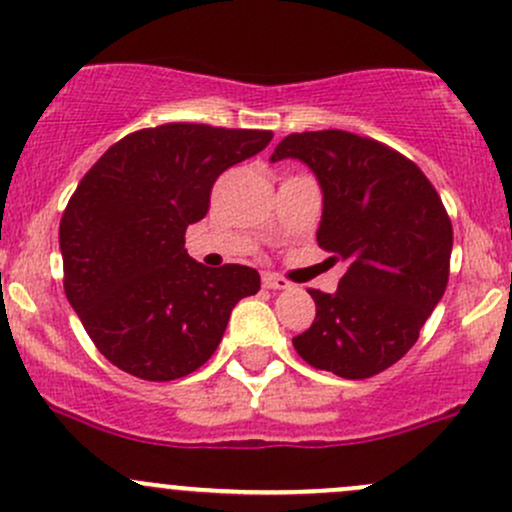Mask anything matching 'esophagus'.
Instances as JSON below:
<instances>
[{
	"label": "esophagus",
	"instance_id": "esophagus-1",
	"mask_svg": "<svg viewBox=\"0 0 512 512\" xmlns=\"http://www.w3.org/2000/svg\"><path fill=\"white\" fill-rule=\"evenodd\" d=\"M262 284H265V289L272 291H284L291 286L284 277H279V274H265V277H262Z\"/></svg>",
	"mask_w": 512,
	"mask_h": 512
}]
</instances>
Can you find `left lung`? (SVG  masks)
<instances>
[{"mask_svg": "<svg viewBox=\"0 0 512 512\" xmlns=\"http://www.w3.org/2000/svg\"><path fill=\"white\" fill-rule=\"evenodd\" d=\"M286 157L316 174L318 245L347 265L338 291H308L316 320L294 347L311 367L367 379L411 350L445 294L452 223L418 165L376 140L291 133L269 160Z\"/></svg>", "mask_w": 512, "mask_h": 512, "instance_id": "1", "label": "left lung"}]
</instances>
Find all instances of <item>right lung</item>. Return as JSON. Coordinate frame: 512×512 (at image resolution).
I'll return each instance as SVG.
<instances>
[{"mask_svg":"<svg viewBox=\"0 0 512 512\" xmlns=\"http://www.w3.org/2000/svg\"><path fill=\"white\" fill-rule=\"evenodd\" d=\"M272 131L165 123L121 138L77 184L60 221L65 296L97 350L148 381L192 374L230 311L260 291L257 269H211L184 250L218 174L267 148Z\"/></svg>","mask_w":512,"mask_h":512,"instance_id":"add662e5","label":"right lung"}]
</instances>
